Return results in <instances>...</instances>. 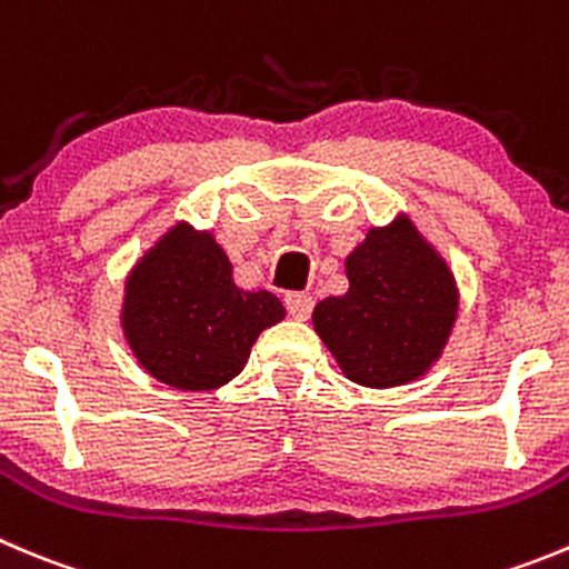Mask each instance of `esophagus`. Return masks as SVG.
<instances>
[{
	"label": "esophagus",
	"mask_w": 569,
	"mask_h": 569,
	"mask_svg": "<svg viewBox=\"0 0 569 569\" xmlns=\"http://www.w3.org/2000/svg\"><path fill=\"white\" fill-rule=\"evenodd\" d=\"M283 302L286 311H289L295 320H306V317L311 315V309H315V297L306 295V291H289Z\"/></svg>",
	"instance_id": "obj_1"
}]
</instances>
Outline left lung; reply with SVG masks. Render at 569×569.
<instances>
[{
    "instance_id": "left-lung-1",
    "label": "left lung",
    "mask_w": 569,
    "mask_h": 569,
    "mask_svg": "<svg viewBox=\"0 0 569 569\" xmlns=\"http://www.w3.org/2000/svg\"><path fill=\"white\" fill-rule=\"evenodd\" d=\"M350 289L317 302L315 328L345 376L368 387L418 379L458 315L455 280L407 221L370 230L348 258Z\"/></svg>"
}]
</instances>
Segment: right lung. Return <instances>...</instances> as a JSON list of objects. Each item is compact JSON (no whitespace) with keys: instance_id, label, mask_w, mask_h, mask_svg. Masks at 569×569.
Instances as JSON below:
<instances>
[{"instance_id":"1","label":"right lung","mask_w":569,"mask_h":569,"mask_svg":"<svg viewBox=\"0 0 569 569\" xmlns=\"http://www.w3.org/2000/svg\"><path fill=\"white\" fill-rule=\"evenodd\" d=\"M283 320L272 291H243L207 232L173 227L126 283L123 326L153 379L182 390H212L243 370L263 328Z\"/></svg>"}]
</instances>
